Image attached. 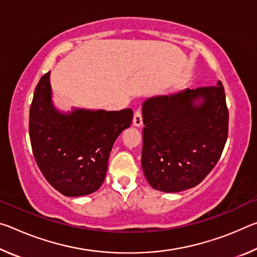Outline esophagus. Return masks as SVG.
I'll list each match as a JSON object with an SVG mask.
<instances>
[{
	"mask_svg": "<svg viewBox=\"0 0 257 257\" xmlns=\"http://www.w3.org/2000/svg\"><path fill=\"white\" fill-rule=\"evenodd\" d=\"M133 123L135 127H141L143 124V118H142V111L136 110L135 111V114H134V120H133Z\"/></svg>",
	"mask_w": 257,
	"mask_h": 257,
	"instance_id": "34e87169",
	"label": "esophagus"
}]
</instances>
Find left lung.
Masks as SVG:
<instances>
[{
	"label": "left lung",
	"mask_w": 257,
	"mask_h": 257,
	"mask_svg": "<svg viewBox=\"0 0 257 257\" xmlns=\"http://www.w3.org/2000/svg\"><path fill=\"white\" fill-rule=\"evenodd\" d=\"M142 167L164 193L197 186L219 161L228 138L222 82L147 98L143 104Z\"/></svg>",
	"instance_id": "obj_1"
}]
</instances>
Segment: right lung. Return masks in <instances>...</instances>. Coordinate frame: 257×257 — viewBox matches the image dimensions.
Instances as JSON below:
<instances>
[{
  "label": "right lung",
  "mask_w": 257,
  "mask_h": 257,
  "mask_svg": "<svg viewBox=\"0 0 257 257\" xmlns=\"http://www.w3.org/2000/svg\"><path fill=\"white\" fill-rule=\"evenodd\" d=\"M50 73L41 78L29 112V137L43 176L64 196L96 191L106 175L115 139L130 127L132 108H73L61 112L52 102Z\"/></svg>",
  "instance_id": "obj_1"
}]
</instances>
